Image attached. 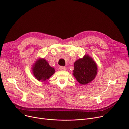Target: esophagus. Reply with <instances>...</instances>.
<instances>
[{
    "mask_svg": "<svg viewBox=\"0 0 129 129\" xmlns=\"http://www.w3.org/2000/svg\"><path fill=\"white\" fill-rule=\"evenodd\" d=\"M59 69L60 70L65 71V70H66V67H65V66H60V67H59Z\"/></svg>",
    "mask_w": 129,
    "mask_h": 129,
    "instance_id": "34e87169",
    "label": "esophagus"
}]
</instances>
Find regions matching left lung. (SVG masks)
<instances>
[{"label":"left lung","mask_w":129,"mask_h":129,"mask_svg":"<svg viewBox=\"0 0 129 129\" xmlns=\"http://www.w3.org/2000/svg\"><path fill=\"white\" fill-rule=\"evenodd\" d=\"M73 75L80 84L85 85L95 78L97 73L96 63L88 55L77 60L74 63Z\"/></svg>","instance_id":"obj_1"}]
</instances>
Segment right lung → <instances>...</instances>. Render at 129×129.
<instances>
[{
    "label": "right lung",
    "mask_w": 129,
    "mask_h": 129,
    "mask_svg": "<svg viewBox=\"0 0 129 129\" xmlns=\"http://www.w3.org/2000/svg\"><path fill=\"white\" fill-rule=\"evenodd\" d=\"M32 71L34 76L38 80L42 81L49 79L55 73V70L49 65L45 59L37 60L33 65Z\"/></svg>",
    "instance_id": "right-lung-1"
}]
</instances>
